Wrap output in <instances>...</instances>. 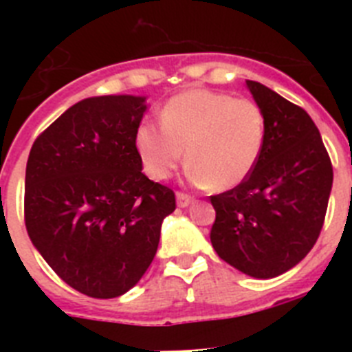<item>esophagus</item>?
Masks as SVG:
<instances>
[{
  "mask_svg": "<svg viewBox=\"0 0 352 352\" xmlns=\"http://www.w3.org/2000/svg\"><path fill=\"white\" fill-rule=\"evenodd\" d=\"M176 201H178L179 208H186L188 204L192 203V201H194V197L188 194H185V192H178V194H176Z\"/></svg>",
  "mask_w": 352,
  "mask_h": 352,
  "instance_id": "obj_1",
  "label": "esophagus"
}]
</instances>
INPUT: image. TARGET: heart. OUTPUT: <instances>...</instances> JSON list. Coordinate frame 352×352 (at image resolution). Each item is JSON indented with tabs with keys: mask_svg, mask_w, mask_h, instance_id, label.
<instances>
[{
	"mask_svg": "<svg viewBox=\"0 0 352 352\" xmlns=\"http://www.w3.org/2000/svg\"><path fill=\"white\" fill-rule=\"evenodd\" d=\"M266 141V116L256 100L211 89H188L160 109V125L142 121L135 149L142 169L166 182L186 160V178L214 190L234 188L250 176Z\"/></svg>",
	"mask_w": 352,
	"mask_h": 352,
	"instance_id": "b5f03b06",
	"label": "heart"
}]
</instances>
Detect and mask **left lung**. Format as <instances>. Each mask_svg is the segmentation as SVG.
Wrapping results in <instances>:
<instances>
[{
  "mask_svg": "<svg viewBox=\"0 0 352 352\" xmlns=\"http://www.w3.org/2000/svg\"><path fill=\"white\" fill-rule=\"evenodd\" d=\"M247 86L266 116V141L250 176L210 197L217 213L210 238L227 264L256 278H273L316 245L333 167L305 109L256 80Z\"/></svg>",
  "mask_w": 352,
  "mask_h": 352,
  "instance_id": "1",
  "label": "left lung"
}]
</instances>
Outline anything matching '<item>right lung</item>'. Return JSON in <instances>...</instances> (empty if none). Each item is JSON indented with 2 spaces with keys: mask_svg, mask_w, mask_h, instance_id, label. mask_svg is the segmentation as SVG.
<instances>
[{
  "mask_svg": "<svg viewBox=\"0 0 352 352\" xmlns=\"http://www.w3.org/2000/svg\"><path fill=\"white\" fill-rule=\"evenodd\" d=\"M144 111L142 96L86 98L30 151L28 234L56 275L86 296L116 298L138 284L176 210L169 186L142 174L135 130Z\"/></svg>",
  "mask_w": 352,
  "mask_h": 352,
  "instance_id": "right-lung-1",
  "label": "right lung"
}]
</instances>
